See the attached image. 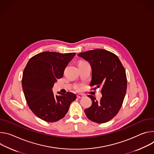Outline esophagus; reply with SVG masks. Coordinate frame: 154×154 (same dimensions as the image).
Returning <instances> with one entry per match:
<instances>
[{"instance_id": "esophagus-1", "label": "esophagus", "mask_w": 154, "mask_h": 154, "mask_svg": "<svg viewBox=\"0 0 154 154\" xmlns=\"http://www.w3.org/2000/svg\"><path fill=\"white\" fill-rule=\"evenodd\" d=\"M83 97H84V95H83L82 94H79L77 95V98H82Z\"/></svg>"}]
</instances>
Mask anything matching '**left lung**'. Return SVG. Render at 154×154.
<instances>
[{
  "label": "left lung",
  "instance_id": "8db88e82",
  "mask_svg": "<svg viewBox=\"0 0 154 154\" xmlns=\"http://www.w3.org/2000/svg\"><path fill=\"white\" fill-rule=\"evenodd\" d=\"M78 56L89 62L92 69L91 86L102 87L100 100L88 95L92 105L84 109L89 120L98 124L109 121L121 109L127 91L125 68L118 57L108 51L96 49Z\"/></svg>",
  "mask_w": 154,
  "mask_h": 154
}]
</instances>
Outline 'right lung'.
Returning a JSON list of instances; mask_svg holds the SVG:
<instances>
[{
    "label": "right lung",
    "mask_w": 154,
    "mask_h": 154,
    "mask_svg": "<svg viewBox=\"0 0 154 154\" xmlns=\"http://www.w3.org/2000/svg\"><path fill=\"white\" fill-rule=\"evenodd\" d=\"M75 53L62 54L43 52L33 56L27 62L23 75L22 87L27 103L38 117L54 122L64 117L71 103L76 98L72 92L54 95L53 88L62 78L65 68Z\"/></svg>",
    "instance_id": "1"
}]
</instances>
